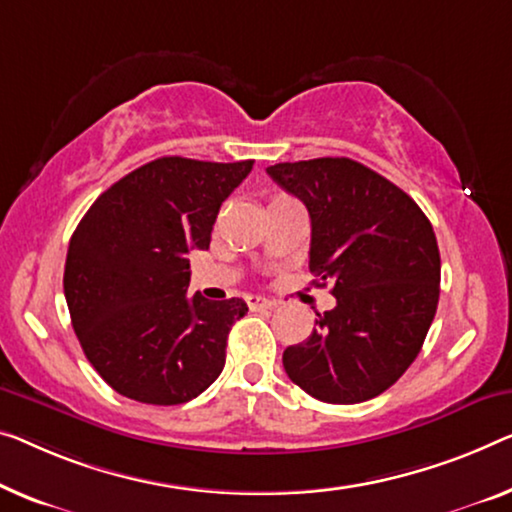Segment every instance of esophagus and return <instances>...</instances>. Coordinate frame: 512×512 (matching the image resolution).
<instances>
[{"instance_id": "obj_1", "label": "esophagus", "mask_w": 512, "mask_h": 512, "mask_svg": "<svg viewBox=\"0 0 512 512\" xmlns=\"http://www.w3.org/2000/svg\"><path fill=\"white\" fill-rule=\"evenodd\" d=\"M246 303H248L250 310H271V308H276V303L269 301V299H262V296H257V294L246 296Z\"/></svg>"}]
</instances>
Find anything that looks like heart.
Segmentation results:
<instances>
[{
	"label": "heart",
	"mask_w": 512,
	"mask_h": 512,
	"mask_svg": "<svg viewBox=\"0 0 512 512\" xmlns=\"http://www.w3.org/2000/svg\"><path fill=\"white\" fill-rule=\"evenodd\" d=\"M282 200H289V197H285V195H276V197H273V200H271V204H273V202H282Z\"/></svg>",
	"instance_id": "heart-1"
}]
</instances>
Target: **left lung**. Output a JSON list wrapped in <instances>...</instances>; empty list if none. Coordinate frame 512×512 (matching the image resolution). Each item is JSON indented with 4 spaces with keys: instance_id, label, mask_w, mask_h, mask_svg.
<instances>
[{
    "instance_id": "left-lung-1",
    "label": "left lung",
    "mask_w": 512,
    "mask_h": 512,
    "mask_svg": "<svg viewBox=\"0 0 512 512\" xmlns=\"http://www.w3.org/2000/svg\"><path fill=\"white\" fill-rule=\"evenodd\" d=\"M310 213V271L331 282L335 308L285 349L289 379L312 398H377L414 363L437 312L441 259L421 207L352 158L266 167Z\"/></svg>"
}]
</instances>
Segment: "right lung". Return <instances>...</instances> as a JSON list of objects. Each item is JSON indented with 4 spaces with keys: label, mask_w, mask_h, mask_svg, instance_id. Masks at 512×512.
Segmentation results:
<instances>
[{
    "label": "right lung",
    "mask_w": 512,
    "mask_h": 512,
    "mask_svg": "<svg viewBox=\"0 0 512 512\" xmlns=\"http://www.w3.org/2000/svg\"><path fill=\"white\" fill-rule=\"evenodd\" d=\"M255 160L163 156L91 204L68 243L64 294L82 352L119 395L181 404L225 368L241 299L188 296L190 250H207L216 216Z\"/></svg>",
    "instance_id": "add662e5"
}]
</instances>
